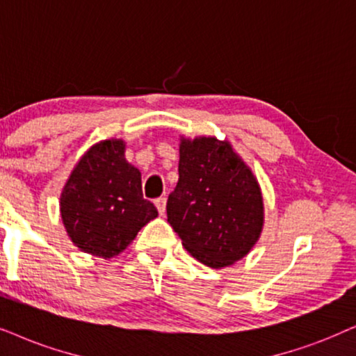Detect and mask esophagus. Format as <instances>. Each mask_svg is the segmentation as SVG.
I'll return each instance as SVG.
<instances>
[{
  "label": "esophagus",
  "mask_w": 356,
  "mask_h": 356,
  "mask_svg": "<svg viewBox=\"0 0 356 356\" xmlns=\"http://www.w3.org/2000/svg\"><path fill=\"white\" fill-rule=\"evenodd\" d=\"M154 204L157 207V210H159V213L164 215V211H165V197H159V199H156Z\"/></svg>",
  "instance_id": "obj_1"
}]
</instances>
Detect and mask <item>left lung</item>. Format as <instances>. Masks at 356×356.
Instances as JSON below:
<instances>
[{
  "label": "left lung",
  "mask_w": 356,
  "mask_h": 356,
  "mask_svg": "<svg viewBox=\"0 0 356 356\" xmlns=\"http://www.w3.org/2000/svg\"><path fill=\"white\" fill-rule=\"evenodd\" d=\"M165 210L186 250L210 268L248 254L263 228L258 181L232 146L215 138L182 139L179 182Z\"/></svg>",
  "instance_id": "1"
}]
</instances>
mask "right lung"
Wrapping results in <instances>:
<instances>
[{"instance_id": "obj_1", "label": "right lung", "mask_w": 356, "mask_h": 356, "mask_svg": "<svg viewBox=\"0 0 356 356\" xmlns=\"http://www.w3.org/2000/svg\"><path fill=\"white\" fill-rule=\"evenodd\" d=\"M60 213L80 250L111 258L157 217V209L143 197L141 172L126 163L124 143L108 139L90 147L72 170Z\"/></svg>"}]
</instances>
